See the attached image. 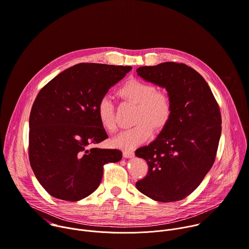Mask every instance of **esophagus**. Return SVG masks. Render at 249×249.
Instances as JSON below:
<instances>
[{"label": "esophagus", "mask_w": 249, "mask_h": 249, "mask_svg": "<svg viewBox=\"0 0 249 249\" xmlns=\"http://www.w3.org/2000/svg\"><path fill=\"white\" fill-rule=\"evenodd\" d=\"M123 156L125 158H132V157H134V152L130 151V150H124L123 151Z\"/></svg>", "instance_id": "34e87169"}]
</instances>
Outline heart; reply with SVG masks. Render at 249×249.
Returning <instances> with one entry per match:
<instances>
[{"instance_id":"b5f03b06","label":"heart","mask_w":249,"mask_h":249,"mask_svg":"<svg viewBox=\"0 0 249 249\" xmlns=\"http://www.w3.org/2000/svg\"><path fill=\"white\" fill-rule=\"evenodd\" d=\"M118 95L125 101L136 105L133 127L123 131L112 141L113 145L133 149L144 142L152 134L153 128L159 132L169 123L173 105L166 92L156 91L150 83L138 79L126 82L118 90ZM98 118L102 127L107 132H114L116 123L113 115V106L108 98H103L97 108Z\"/></svg>"}]
</instances>
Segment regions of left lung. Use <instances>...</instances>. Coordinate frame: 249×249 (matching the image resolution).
<instances>
[{
	"mask_svg": "<svg viewBox=\"0 0 249 249\" xmlns=\"http://www.w3.org/2000/svg\"><path fill=\"white\" fill-rule=\"evenodd\" d=\"M137 73L166 89L173 112L157 138L136 150L148 165L136 188L159 202L182 200L200 185L215 161L222 131L219 106L204 78L184 63L142 66Z\"/></svg>",
	"mask_w": 249,
	"mask_h": 249,
	"instance_id": "1",
	"label": "left lung"
}]
</instances>
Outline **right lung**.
I'll return each mask as SVG.
<instances>
[{
	"label": "right lung",
	"instance_id": "obj_1",
	"mask_svg": "<svg viewBox=\"0 0 249 249\" xmlns=\"http://www.w3.org/2000/svg\"><path fill=\"white\" fill-rule=\"evenodd\" d=\"M131 66L79 63L39 92L29 117V160L41 186L53 197L77 201L101 184L104 165L122 158L119 149L88 148L108 138L99 103Z\"/></svg>",
	"mask_w": 249,
	"mask_h": 249
}]
</instances>
